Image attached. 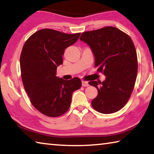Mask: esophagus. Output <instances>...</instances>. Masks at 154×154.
Instances as JSON below:
<instances>
[{"label": "esophagus", "instance_id": "esophagus-1", "mask_svg": "<svg viewBox=\"0 0 154 154\" xmlns=\"http://www.w3.org/2000/svg\"><path fill=\"white\" fill-rule=\"evenodd\" d=\"M82 86L83 87H87L89 85V84H88V82H85V81H82Z\"/></svg>", "mask_w": 154, "mask_h": 154}]
</instances>
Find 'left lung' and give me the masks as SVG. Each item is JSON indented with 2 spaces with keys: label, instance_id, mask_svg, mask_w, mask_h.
<instances>
[{
  "label": "left lung",
  "instance_id": "obj_1",
  "mask_svg": "<svg viewBox=\"0 0 154 154\" xmlns=\"http://www.w3.org/2000/svg\"><path fill=\"white\" fill-rule=\"evenodd\" d=\"M79 38L90 46L95 67L106 77L103 82H89L98 90L92 106L105 114L120 110L129 100L137 75V51L131 38L118 28L106 26L83 32Z\"/></svg>",
  "mask_w": 154,
  "mask_h": 154
}]
</instances>
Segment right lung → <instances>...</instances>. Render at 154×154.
<instances>
[{"label":"right lung","mask_w":154,"mask_h":154,"mask_svg":"<svg viewBox=\"0 0 154 154\" xmlns=\"http://www.w3.org/2000/svg\"><path fill=\"white\" fill-rule=\"evenodd\" d=\"M80 35L45 28L31 35L23 46L20 69L24 89L32 105L47 116L66 113L72 93L82 86L78 77L66 81L56 77L65 49L76 42Z\"/></svg>","instance_id":"1"}]
</instances>
